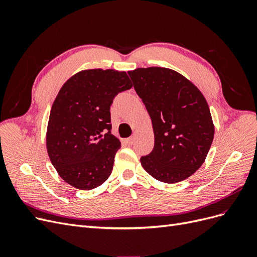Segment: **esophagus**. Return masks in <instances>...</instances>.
<instances>
[{
    "label": "esophagus",
    "mask_w": 257,
    "mask_h": 257,
    "mask_svg": "<svg viewBox=\"0 0 257 257\" xmlns=\"http://www.w3.org/2000/svg\"><path fill=\"white\" fill-rule=\"evenodd\" d=\"M136 139H137V135L134 134L133 136L126 139V144H128V145H134L135 142H136Z\"/></svg>",
    "instance_id": "1"
}]
</instances>
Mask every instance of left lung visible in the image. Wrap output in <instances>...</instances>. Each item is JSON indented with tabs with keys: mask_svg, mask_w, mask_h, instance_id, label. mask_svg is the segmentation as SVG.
I'll return each instance as SVG.
<instances>
[{
	"mask_svg": "<svg viewBox=\"0 0 257 257\" xmlns=\"http://www.w3.org/2000/svg\"><path fill=\"white\" fill-rule=\"evenodd\" d=\"M152 121L154 148L141 158L146 172L165 183L180 182L203 165L214 126L207 100L184 76L165 67L128 72Z\"/></svg>",
	"mask_w": 257,
	"mask_h": 257,
	"instance_id": "1",
	"label": "left lung"
}]
</instances>
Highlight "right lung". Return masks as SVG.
Returning a JSON list of instances; mask_svg holds the SVG:
<instances>
[{
  "instance_id": "1",
  "label": "right lung",
  "mask_w": 257,
  "mask_h": 257,
  "mask_svg": "<svg viewBox=\"0 0 257 257\" xmlns=\"http://www.w3.org/2000/svg\"><path fill=\"white\" fill-rule=\"evenodd\" d=\"M132 87L125 72L96 68L77 73L59 91L46 144L52 165L74 188L92 190L110 176L121 147L111 134L110 106Z\"/></svg>"
}]
</instances>
